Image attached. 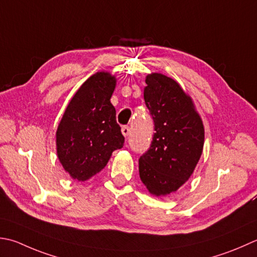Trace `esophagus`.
<instances>
[{
	"label": "esophagus",
	"mask_w": 257,
	"mask_h": 257,
	"mask_svg": "<svg viewBox=\"0 0 257 257\" xmlns=\"http://www.w3.org/2000/svg\"><path fill=\"white\" fill-rule=\"evenodd\" d=\"M121 133H122L124 137H128L129 133H130V128L128 127V125H123V127L121 128Z\"/></svg>",
	"instance_id": "1"
}]
</instances>
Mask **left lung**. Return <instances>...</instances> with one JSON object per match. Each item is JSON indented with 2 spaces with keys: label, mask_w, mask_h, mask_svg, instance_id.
Wrapping results in <instances>:
<instances>
[{
  "label": "left lung",
  "mask_w": 257,
  "mask_h": 257,
  "mask_svg": "<svg viewBox=\"0 0 257 257\" xmlns=\"http://www.w3.org/2000/svg\"><path fill=\"white\" fill-rule=\"evenodd\" d=\"M146 83L144 99L156 133L139 158V176L150 194L166 196L192 176L203 153L204 125L192 99L174 79L152 73Z\"/></svg>",
  "instance_id": "1"
}]
</instances>
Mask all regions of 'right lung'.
Instances as JSON below:
<instances>
[{"label": "right lung", "instance_id": "obj_1", "mask_svg": "<svg viewBox=\"0 0 257 257\" xmlns=\"http://www.w3.org/2000/svg\"><path fill=\"white\" fill-rule=\"evenodd\" d=\"M115 78L97 72L85 81L69 102L57 130V154L71 178L84 182L105 167L124 137L110 102Z\"/></svg>", "mask_w": 257, "mask_h": 257}]
</instances>
